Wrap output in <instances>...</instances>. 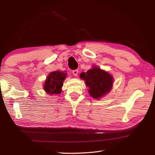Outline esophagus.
I'll return each instance as SVG.
<instances>
[{"label":"esophagus","instance_id":"obj_1","mask_svg":"<svg viewBox=\"0 0 155 155\" xmlns=\"http://www.w3.org/2000/svg\"><path fill=\"white\" fill-rule=\"evenodd\" d=\"M72 73H73V74L75 76H78V69L74 70L73 71H72Z\"/></svg>","mask_w":155,"mask_h":155}]
</instances>
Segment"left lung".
<instances>
[{"label":"left lung","instance_id":"1","mask_svg":"<svg viewBox=\"0 0 155 155\" xmlns=\"http://www.w3.org/2000/svg\"><path fill=\"white\" fill-rule=\"evenodd\" d=\"M80 78L85 81L89 88L88 92L94 99H98L110 92L113 84V78L108 72L98 67H94L86 72H82Z\"/></svg>","mask_w":155,"mask_h":155}]
</instances>
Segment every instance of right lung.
I'll use <instances>...</instances> for the list:
<instances>
[{
	"instance_id": "right-lung-1",
	"label": "right lung",
	"mask_w": 155,
	"mask_h": 155,
	"mask_svg": "<svg viewBox=\"0 0 155 155\" xmlns=\"http://www.w3.org/2000/svg\"><path fill=\"white\" fill-rule=\"evenodd\" d=\"M66 75L67 74L60 71L51 72L45 81V91L49 94H59L61 92V87Z\"/></svg>"
}]
</instances>
